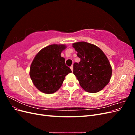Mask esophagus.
Segmentation results:
<instances>
[{"label": "esophagus", "mask_w": 135, "mask_h": 135, "mask_svg": "<svg viewBox=\"0 0 135 135\" xmlns=\"http://www.w3.org/2000/svg\"><path fill=\"white\" fill-rule=\"evenodd\" d=\"M70 69H71V71H73V65H72V66H70Z\"/></svg>", "instance_id": "1"}]
</instances>
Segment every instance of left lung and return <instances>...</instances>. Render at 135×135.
<instances>
[{
  "label": "left lung",
  "mask_w": 135,
  "mask_h": 135,
  "mask_svg": "<svg viewBox=\"0 0 135 135\" xmlns=\"http://www.w3.org/2000/svg\"><path fill=\"white\" fill-rule=\"evenodd\" d=\"M80 58L73 65V73L84 91L96 93L110 81L112 69L107 57L96 46L85 42L73 44Z\"/></svg>",
  "instance_id": "8db88e82"
}]
</instances>
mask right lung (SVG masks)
<instances>
[{"label":"right lung","mask_w":135,"mask_h":135,"mask_svg":"<svg viewBox=\"0 0 135 135\" xmlns=\"http://www.w3.org/2000/svg\"><path fill=\"white\" fill-rule=\"evenodd\" d=\"M64 44H52L40 50L31 64L30 76L40 91L51 94L61 87L65 76L71 73L61 54Z\"/></svg>","instance_id":"right-lung-1"}]
</instances>
